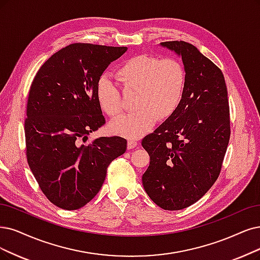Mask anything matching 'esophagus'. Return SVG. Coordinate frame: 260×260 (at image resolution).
<instances>
[{
  "label": "esophagus",
  "mask_w": 260,
  "mask_h": 260,
  "mask_svg": "<svg viewBox=\"0 0 260 260\" xmlns=\"http://www.w3.org/2000/svg\"><path fill=\"white\" fill-rule=\"evenodd\" d=\"M137 145H138V141H137V140L128 139V142H127V149H128V150L134 149L135 147H137Z\"/></svg>",
  "instance_id": "esophagus-1"
}]
</instances>
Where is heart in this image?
I'll use <instances>...</instances> for the list:
<instances>
[{"instance_id":"heart-1","label":"heart","mask_w":260,"mask_h":260,"mask_svg":"<svg viewBox=\"0 0 260 260\" xmlns=\"http://www.w3.org/2000/svg\"><path fill=\"white\" fill-rule=\"evenodd\" d=\"M115 77L128 91H136L135 113L110 124V131L127 138H138L147 133L156 119L174 114L183 100L186 72L176 59L138 54L125 60ZM95 98L104 113L117 119L123 112L120 90L108 77L102 76L95 86Z\"/></svg>"}]
</instances>
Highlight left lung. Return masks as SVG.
Listing matches in <instances>:
<instances>
[{
  "label": "left lung",
  "mask_w": 260,
  "mask_h": 260,
  "mask_svg": "<svg viewBox=\"0 0 260 260\" xmlns=\"http://www.w3.org/2000/svg\"><path fill=\"white\" fill-rule=\"evenodd\" d=\"M160 46L182 59L186 88L177 111L141 141L150 155L142 185L158 207L176 211L195 204L218 178L230 137L229 105L222 71L195 46Z\"/></svg>",
  "instance_id": "left-lung-1"
}]
</instances>
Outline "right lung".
Segmentation results:
<instances>
[{"mask_svg":"<svg viewBox=\"0 0 260 260\" xmlns=\"http://www.w3.org/2000/svg\"><path fill=\"white\" fill-rule=\"evenodd\" d=\"M126 47L73 44L55 52L31 84L24 122L27 164L43 193L64 210L85 206L99 193L110 162L126 151L122 137L80 145L105 123L95 86Z\"/></svg>","mask_w":260,"mask_h":260,"instance_id":"right-lung-1","label":"right lung"}]
</instances>
